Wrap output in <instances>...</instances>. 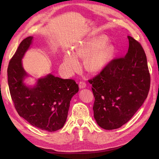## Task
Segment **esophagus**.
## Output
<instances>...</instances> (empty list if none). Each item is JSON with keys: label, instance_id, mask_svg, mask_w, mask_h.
I'll return each mask as SVG.
<instances>
[{"label": "esophagus", "instance_id": "obj_1", "mask_svg": "<svg viewBox=\"0 0 159 159\" xmlns=\"http://www.w3.org/2000/svg\"><path fill=\"white\" fill-rule=\"evenodd\" d=\"M79 86L81 89L85 88L86 87V83L84 82V81H81L79 84Z\"/></svg>", "mask_w": 159, "mask_h": 159}]
</instances>
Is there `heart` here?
Listing matches in <instances>:
<instances>
[{
    "label": "heart",
    "instance_id": "b5f03b06",
    "mask_svg": "<svg viewBox=\"0 0 159 159\" xmlns=\"http://www.w3.org/2000/svg\"><path fill=\"white\" fill-rule=\"evenodd\" d=\"M108 40L105 36H99L93 40L77 47L73 54L66 53L64 57L67 70L71 72L79 68L78 59L88 57L85 65L90 71H97L102 68L114 54L113 46L106 44Z\"/></svg>",
    "mask_w": 159,
    "mask_h": 159
}]
</instances>
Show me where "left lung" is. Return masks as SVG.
I'll return each mask as SVG.
<instances>
[{"instance_id":"obj_1","label":"left lung","mask_w":159,"mask_h":159,"mask_svg":"<svg viewBox=\"0 0 159 159\" xmlns=\"http://www.w3.org/2000/svg\"><path fill=\"white\" fill-rule=\"evenodd\" d=\"M124 57L111 60L88 81L95 98L94 118L106 130L121 127L141 107L150 89L151 75L145 52L140 43L127 36Z\"/></svg>"}]
</instances>
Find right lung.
<instances>
[{
	"mask_svg": "<svg viewBox=\"0 0 159 159\" xmlns=\"http://www.w3.org/2000/svg\"><path fill=\"white\" fill-rule=\"evenodd\" d=\"M33 37L24 39L8 66V84L14 107L20 117L38 129L48 132L57 131L66 121L71 98L79 91L72 79H61L52 74L38 80L34 88L23 83L26 73L22 58Z\"/></svg>",
	"mask_w": 159,
	"mask_h": 159,
	"instance_id": "1",
	"label": "right lung"
}]
</instances>
